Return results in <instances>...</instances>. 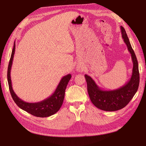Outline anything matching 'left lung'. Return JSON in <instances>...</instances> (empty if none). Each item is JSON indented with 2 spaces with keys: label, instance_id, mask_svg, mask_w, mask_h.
<instances>
[{
  "label": "left lung",
  "instance_id": "left-lung-1",
  "mask_svg": "<svg viewBox=\"0 0 146 146\" xmlns=\"http://www.w3.org/2000/svg\"><path fill=\"white\" fill-rule=\"evenodd\" d=\"M122 38L127 45L128 51L131 54L133 63L131 78L121 88L106 90L99 88L94 79L89 76L85 74L87 82L88 94L91 102L96 108L105 111H115L124 107L131 100L139 88L140 74L139 64L129 42L125 29L120 27Z\"/></svg>",
  "mask_w": 146,
  "mask_h": 146
}]
</instances>
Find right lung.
I'll return each mask as SVG.
<instances>
[{
	"label": "right lung",
	"instance_id": "1",
	"mask_svg": "<svg viewBox=\"0 0 146 146\" xmlns=\"http://www.w3.org/2000/svg\"><path fill=\"white\" fill-rule=\"evenodd\" d=\"M15 51V42H14L13 48L10 58L9 63L7 68V82L9 88L11 95L15 102L19 108L37 117H47L56 113L61 108L63 104L65 95V90L67 84L72 78L71 74L64 76L60 81V83L56 90L50 97L44 100L35 103H29L22 101L14 92L12 86L11 79V70L12 66L13 59Z\"/></svg>",
	"mask_w": 146,
	"mask_h": 146
}]
</instances>
